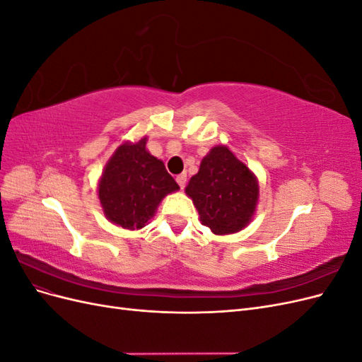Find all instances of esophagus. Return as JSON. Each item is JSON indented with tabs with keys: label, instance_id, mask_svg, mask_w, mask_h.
I'll list each match as a JSON object with an SVG mask.
<instances>
[{
	"label": "esophagus",
	"instance_id": "34e87169",
	"mask_svg": "<svg viewBox=\"0 0 362 362\" xmlns=\"http://www.w3.org/2000/svg\"><path fill=\"white\" fill-rule=\"evenodd\" d=\"M177 182L180 184V187H181V189H184L185 182H187V173H180L178 177H177Z\"/></svg>",
	"mask_w": 362,
	"mask_h": 362
}]
</instances>
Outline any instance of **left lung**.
<instances>
[{"mask_svg":"<svg viewBox=\"0 0 362 362\" xmlns=\"http://www.w3.org/2000/svg\"><path fill=\"white\" fill-rule=\"evenodd\" d=\"M185 194L193 201L201 223L216 235L235 234L255 216L259 185L255 173L225 145H217L202 158Z\"/></svg>","mask_w":362,"mask_h":362,"instance_id":"left-lung-1","label":"left lung"}]
</instances>
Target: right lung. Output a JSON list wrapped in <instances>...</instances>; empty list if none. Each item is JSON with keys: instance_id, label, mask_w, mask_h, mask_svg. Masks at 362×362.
Listing matches in <instances>:
<instances>
[{"instance_id": "1", "label": "right lung", "mask_w": 362, "mask_h": 362, "mask_svg": "<svg viewBox=\"0 0 362 362\" xmlns=\"http://www.w3.org/2000/svg\"><path fill=\"white\" fill-rule=\"evenodd\" d=\"M146 141L148 137H141L119 145L98 181L105 218L129 231L148 225L160 202L180 190L164 163L151 156Z\"/></svg>"}]
</instances>
